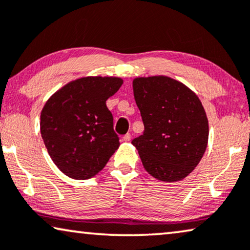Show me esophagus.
Returning <instances> with one entry per match:
<instances>
[{
	"label": "esophagus",
	"mask_w": 250,
	"mask_h": 250,
	"mask_svg": "<svg viewBox=\"0 0 250 250\" xmlns=\"http://www.w3.org/2000/svg\"><path fill=\"white\" fill-rule=\"evenodd\" d=\"M122 139H124L125 142H130V140H131V135H130V133H125Z\"/></svg>",
	"instance_id": "esophagus-1"
}]
</instances>
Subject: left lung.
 I'll return each instance as SVG.
<instances>
[{
  "label": "left lung",
  "mask_w": 250,
  "mask_h": 250,
  "mask_svg": "<svg viewBox=\"0 0 250 250\" xmlns=\"http://www.w3.org/2000/svg\"><path fill=\"white\" fill-rule=\"evenodd\" d=\"M143 135L132 140L144 167L157 180H182L197 167L208 140V121L197 95L165 76L132 82Z\"/></svg>",
  "instance_id": "obj_1"
}]
</instances>
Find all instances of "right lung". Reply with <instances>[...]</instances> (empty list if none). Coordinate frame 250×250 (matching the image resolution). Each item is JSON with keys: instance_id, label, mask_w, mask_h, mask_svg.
Masks as SVG:
<instances>
[{"instance_id": "1", "label": "right lung", "mask_w": 250, "mask_h": 250, "mask_svg": "<svg viewBox=\"0 0 250 250\" xmlns=\"http://www.w3.org/2000/svg\"><path fill=\"white\" fill-rule=\"evenodd\" d=\"M117 77H83L48 98L41 113L47 152L63 173L77 180L97 174L118 149L107 98L122 85Z\"/></svg>"}]
</instances>
